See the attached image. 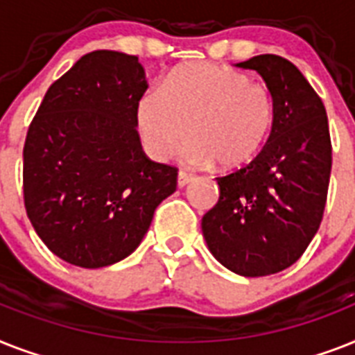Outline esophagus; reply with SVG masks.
Here are the masks:
<instances>
[{"instance_id": "esophagus-1", "label": "esophagus", "mask_w": 355, "mask_h": 355, "mask_svg": "<svg viewBox=\"0 0 355 355\" xmlns=\"http://www.w3.org/2000/svg\"><path fill=\"white\" fill-rule=\"evenodd\" d=\"M191 182H193L191 175H187V173H184V171L178 173V177H177V186L178 187H186L187 184H191Z\"/></svg>"}]
</instances>
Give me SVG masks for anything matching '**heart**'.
Returning <instances> with one entry per match:
<instances>
[{
	"label": "heart",
	"instance_id": "1",
	"mask_svg": "<svg viewBox=\"0 0 355 355\" xmlns=\"http://www.w3.org/2000/svg\"><path fill=\"white\" fill-rule=\"evenodd\" d=\"M275 122L270 89L237 69L209 62L173 69L137 102V128L148 155L164 160L189 135L182 158L233 173L262 153Z\"/></svg>",
	"mask_w": 355,
	"mask_h": 355
}]
</instances>
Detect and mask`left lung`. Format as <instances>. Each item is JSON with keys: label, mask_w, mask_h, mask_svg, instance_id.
Here are the masks:
<instances>
[{"label": "left lung", "mask_w": 355, "mask_h": 355, "mask_svg": "<svg viewBox=\"0 0 355 355\" xmlns=\"http://www.w3.org/2000/svg\"><path fill=\"white\" fill-rule=\"evenodd\" d=\"M235 67L261 74L275 102V122L248 168L217 178L220 197L202 217V235L230 272L264 277L292 266L318 233L332 144L327 109L292 62L261 54Z\"/></svg>", "instance_id": "1"}]
</instances>
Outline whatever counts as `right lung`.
I'll return each instance as SVG.
<instances>
[{"label":"right lung","instance_id":"right-lung-1","mask_svg":"<svg viewBox=\"0 0 355 355\" xmlns=\"http://www.w3.org/2000/svg\"><path fill=\"white\" fill-rule=\"evenodd\" d=\"M148 89L137 56L94 51L49 87L23 148L25 209L37 237L69 264L129 257L177 169L149 160L137 132Z\"/></svg>","mask_w":355,"mask_h":355}]
</instances>
